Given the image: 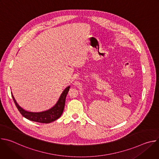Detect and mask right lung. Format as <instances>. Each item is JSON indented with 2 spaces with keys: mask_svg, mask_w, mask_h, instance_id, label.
Instances as JSON below:
<instances>
[{
  "mask_svg": "<svg viewBox=\"0 0 159 159\" xmlns=\"http://www.w3.org/2000/svg\"><path fill=\"white\" fill-rule=\"evenodd\" d=\"M70 86L66 87L62 92L61 96H60L57 102L54 106L48 110L42 111V112H30L25 110L21 107L16 102L14 96L12 94V99L14 101V103L18 109L20 114L26 119L31 120L32 121L41 123H50L57 120H58L62 115L63 109L65 107V99L66 95L69 93Z\"/></svg>",
  "mask_w": 159,
  "mask_h": 159,
  "instance_id": "right-lung-1",
  "label": "right lung"
}]
</instances>
